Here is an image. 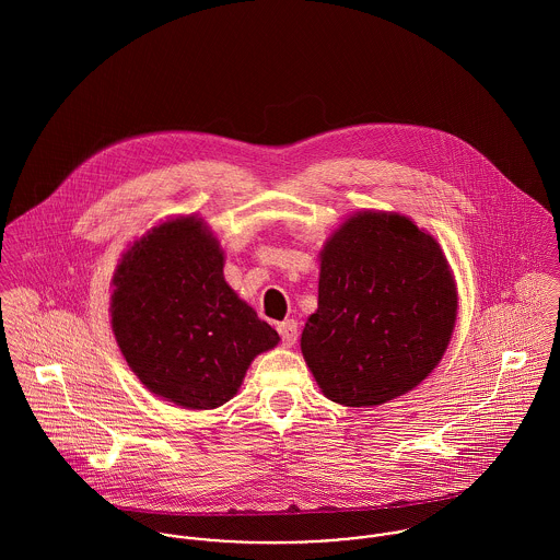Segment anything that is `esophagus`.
<instances>
[{
    "instance_id": "34e87169",
    "label": "esophagus",
    "mask_w": 560,
    "mask_h": 560,
    "mask_svg": "<svg viewBox=\"0 0 560 560\" xmlns=\"http://www.w3.org/2000/svg\"><path fill=\"white\" fill-rule=\"evenodd\" d=\"M276 329H278L280 338H282V345H284V347H293V345H295V340H298V323H295V320H282V323H278Z\"/></svg>"
}]
</instances>
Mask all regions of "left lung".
I'll return each mask as SVG.
<instances>
[{"label": "left lung", "mask_w": 560, "mask_h": 560, "mask_svg": "<svg viewBox=\"0 0 560 560\" xmlns=\"http://www.w3.org/2000/svg\"><path fill=\"white\" fill-rule=\"evenodd\" d=\"M455 319L457 289L440 243L399 213L360 211L323 245L319 308L302 353L327 399L382 405L438 366Z\"/></svg>", "instance_id": "left-lung-1"}]
</instances>
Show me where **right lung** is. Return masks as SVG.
Instances as JSON below:
<instances>
[{"mask_svg": "<svg viewBox=\"0 0 560 560\" xmlns=\"http://www.w3.org/2000/svg\"><path fill=\"white\" fill-rule=\"evenodd\" d=\"M112 329L138 380L185 409H215L252 360L278 345L224 280V252L194 215L151 229L114 273Z\"/></svg>", "mask_w": 560, "mask_h": 560, "instance_id": "obj_1", "label": "right lung"}]
</instances>
